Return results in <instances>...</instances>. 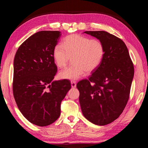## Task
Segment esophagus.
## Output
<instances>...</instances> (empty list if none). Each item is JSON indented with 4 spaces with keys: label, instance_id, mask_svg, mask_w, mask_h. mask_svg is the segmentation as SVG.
<instances>
[{
    "label": "esophagus",
    "instance_id": "1",
    "mask_svg": "<svg viewBox=\"0 0 148 148\" xmlns=\"http://www.w3.org/2000/svg\"><path fill=\"white\" fill-rule=\"evenodd\" d=\"M71 87H72L73 88H76V86H77V83H76V82L72 81V82H71Z\"/></svg>",
    "mask_w": 148,
    "mask_h": 148
}]
</instances>
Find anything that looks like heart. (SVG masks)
Segmentation results:
<instances>
[{
    "instance_id": "b5f03b06",
    "label": "heart",
    "mask_w": 148,
    "mask_h": 148,
    "mask_svg": "<svg viewBox=\"0 0 148 148\" xmlns=\"http://www.w3.org/2000/svg\"><path fill=\"white\" fill-rule=\"evenodd\" d=\"M103 44L98 39L73 34L67 36L62 44L53 50V57L59 68L66 66L70 60L73 65L59 73L61 79L77 80L84 73H91L99 67L104 56Z\"/></svg>"
}]
</instances>
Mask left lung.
Instances as JSON below:
<instances>
[{
  "mask_svg": "<svg viewBox=\"0 0 148 148\" xmlns=\"http://www.w3.org/2000/svg\"><path fill=\"white\" fill-rule=\"evenodd\" d=\"M103 44L100 66L89 79L79 82V101L84 117L97 125H106L122 113L129 99L134 66L122 39L104 31H85Z\"/></svg>",
  "mask_w": 148,
  "mask_h": 148,
  "instance_id": "1",
  "label": "left lung"
}]
</instances>
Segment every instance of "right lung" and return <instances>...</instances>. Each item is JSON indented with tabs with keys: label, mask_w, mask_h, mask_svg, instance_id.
<instances>
[{
	"label": "right lung",
	"mask_w": 148,
	"mask_h": 148,
	"mask_svg": "<svg viewBox=\"0 0 148 148\" xmlns=\"http://www.w3.org/2000/svg\"><path fill=\"white\" fill-rule=\"evenodd\" d=\"M58 31H41L18 49L13 61V92L21 113L39 127L52 124L60 115V104L71 88L67 79L53 81L57 67L53 50Z\"/></svg>",
	"instance_id": "right-lung-1"
}]
</instances>
